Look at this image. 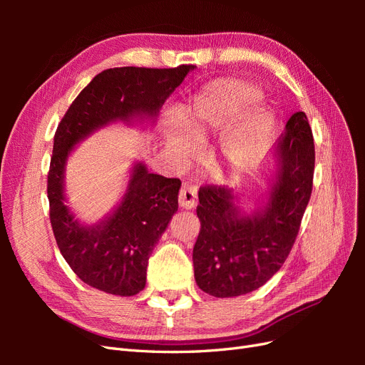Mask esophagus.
<instances>
[{
    "mask_svg": "<svg viewBox=\"0 0 365 365\" xmlns=\"http://www.w3.org/2000/svg\"><path fill=\"white\" fill-rule=\"evenodd\" d=\"M196 200H197V189L196 185L192 184H182L181 190L178 195V202L180 207L182 208H193L196 205Z\"/></svg>",
    "mask_w": 365,
    "mask_h": 365,
    "instance_id": "34e87169",
    "label": "esophagus"
}]
</instances>
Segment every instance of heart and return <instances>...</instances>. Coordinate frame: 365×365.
Instances as JSON below:
<instances>
[{"instance_id": "heart-1", "label": "heart", "mask_w": 365, "mask_h": 365, "mask_svg": "<svg viewBox=\"0 0 365 365\" xmlns=\"http://www.w3.org/2000/svg\"><path fill=\"white\" fill-rule=\"evenodd\" d=\"M260 97L256 88L244 83L216 86L207 91L181 117L180 134L190 145H200L210 132L225 128L228 120ZM269 121L264 115L251 114L231 129L220 143V163L228 170L247 169L257 158L268 137ZM173 146L184 150L180 140Z\"/></svg>"}]
</instances>
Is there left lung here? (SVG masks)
<instances>
[{
    "label": "left lung",
    "mask_w": 365,
    "mask_h": 365,
    "mask_svg": "<svg viewBox=\"0 0 365 365\" xmlns=\"http://www.w3.org/2000/svg\"><path fill=\"white\" fill-rule=\"evenodd\" d=\"M277 176L264 205L240 215L237 197L222 185L200 189L196 215L201 230L193 248L195 280L213 297L256 291L288 259L312 193L315 146L304 113L286 123L277 148Z\"/></svg>",
    "instance_id": "obj_1"
}]
</instances>
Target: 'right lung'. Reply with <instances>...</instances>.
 I'll list each match as a JSON object with an SVG mask.
<instances>
[{
    "label": "right lung",
    "instance_id": "right-lung-1",
    "mask_svg": "<svg viewBox=\"0 0 365 365\" xmlns=\"http://www.w3.org/2000/svg\"><path fill=\"white\" fill-rule=\"evenodd\" d=\"M193 68L105 70L74 98L54 132L47 176L53 235L77 277L98 291L129 297L145 288L152 250L178 210L181 181L150 173L138 163L115 212L101 224L83 227L65 205V163L76 143L93 130L115 120L155 117Z\"/></svg>",
    "mask_w": 365,
    "mask_h": 365
}]
</instances>
